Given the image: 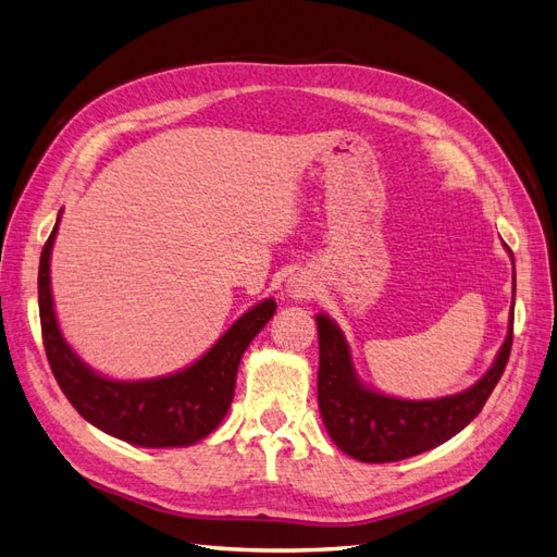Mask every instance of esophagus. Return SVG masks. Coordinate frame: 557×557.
<instances>
[{
    "mask_svg": "<svg viewBox=\"0 0 557 557\" xmlns=\"http://www.w3.org/2000/svg\"><path fill=\"white\" fill-rule=\"evenodd\" d=\"M313 285H311V281H307L305 276H295V278H290V283H288V293H290V297H295V299H309L313 293Z\"/></svg>",
    "mask_w": 557,
    "mask_h": 557,
    "instance_id": "34e87169",
    "label": "esophagus"
}]
</instances>
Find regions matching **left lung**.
Listing matches in <instances>:
<instances>
[{
	"label": "left lung",
	"mask_w": 557,
	"mask_h": 557,
	"mask_svg": "<svg viewBox=\"0 0 557 557\" xmlns=\"http://www.w3.org/2000/svg\"><path fill=\"white\" fill-rule=\"evenodd\" d=\"M516 283V281H513ZM318 325V407L323 423L350 458L360 462H397L448 442L474 420L495 391L513 344V309L509 334L487 374L465 393L442 399H397L364 387L352 369L342 330L327 315Z\"/></svg>",
	"instance_id": "left-lung-1"
}]
</instances>
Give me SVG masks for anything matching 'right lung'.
<instances>
[{"instance_id": "obj_1", "label": "right lung", "mask_w": 557, "mask_h": 557, "mask_svg": "<svg viewBox=\"0 0 557 557\" xmlns=\"http://www.w3.org/2000/svg\"><path fill=\"white\" fill-rule=\"evenodd\" d=\"M58 223L41 250L39 318L46 358L66 399L88 423L134 446L174 448L205 440L225 418L244 350L274 315L276 301L264 299L252 307L178 374L148 381L104 379L76 358L58 327L50 295V248Z\"/></svg>"}]
</instances>
